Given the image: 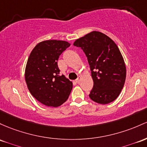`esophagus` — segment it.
I'll return each mask as SVG.
<instances>
[{"mask_svg":"<svg viewBox=\"0 0 147 147\" xmlns=\"http://www.w3.org/2000/svg\"><path fill=\"white\" fill-rule=\"evenodd\" d=\"M81 77H77V79L76 80H75V81H76V82L77 84H80V82H81Z\"/></svg>","mask_w":147,"mask_h":147,"instance_id":"1","label":"esophagus"}]
</instances>
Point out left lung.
<instances>
[{
    "label": "left lung",
    "mask_w": 147,
    "mask_h": 147,
    "mask_svg": "<svg viewBox=\"0 0 147 147\" xmlns=\"http://www.w3.org/2000/svg\"><path fill=\"white\" fill-rule=\"evenodd\" d=\"M73 45L83 50L89 64L93 81L90 98L102 105L113 102L120 94L126 77L125 63L117 45L98 31L88 33Z\"/></svg>",
    "instance_id": "obj_1"
}]
</instances>
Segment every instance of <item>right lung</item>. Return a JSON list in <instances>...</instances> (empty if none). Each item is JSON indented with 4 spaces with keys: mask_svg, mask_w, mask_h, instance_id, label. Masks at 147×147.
<instances>
[{
    "mask_svg": "<svg viewBox=\"0 0 147 147\" xmlns=\"http://www.w3.org/2000/svg\"><path fill=\"white\" fill-rule=\"evenodd\" d=\"M70 46L63 40H45L38 43L29 56L25 70V80L32 96L42 104L59 107L68 98L72 83L60 75L57 61Z\"/></svg>",
    "mask_w": 147,
    "mask_h": 147,
    "instance_id": "add662e5",
    "label": "right lung"
}]
</instances>
